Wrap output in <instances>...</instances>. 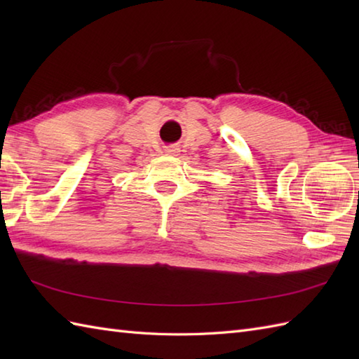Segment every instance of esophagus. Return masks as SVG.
I'll list each match as a JSON object with an SVG mask.
<instances>
[{"label":"esophagus","instance_id":"34e87169","mask_svg":"<svg viewBox=\"0 0 359 359\" xmlns=\"http://www.w3.org/2000/svg\"><path fill=\"white\" fill-rule=\"evenodd\" d=\"M166 154H171V156H177L179 152H180V148L179 147H175V144H171V147H168L166 149Z\"/></svg>","mask_w":359,"mask_h":359}]
</instances>
